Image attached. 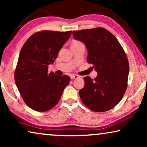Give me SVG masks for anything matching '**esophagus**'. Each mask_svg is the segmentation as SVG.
Returning <instances> with one entry per match:
<instances>
[{"label": "esophagus", "instance_id": "esophagus-1", "mask_svg": "<svg viewBox=\"0 0 147 147\" xmlns=\"http://www.w3.org/2000/svg\"><path fill=\"white\" fill-rule=\"evenodd\" d=\"M70 78H71V80H74V79H77V78H80V76L78 75H75V74H71V75L70 76Z\"/></svg>", "mask_w": 147, "mask_h": 147}]
</instances>
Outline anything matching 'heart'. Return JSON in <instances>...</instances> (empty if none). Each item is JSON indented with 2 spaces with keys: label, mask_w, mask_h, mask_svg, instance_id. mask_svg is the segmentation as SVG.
<instances>
[{
  "label": "heart",
  "mask_w": 147,
  "mask_h": 147,
  "mask_svg": "<svg viewBox=\"0 0 147 147\" xmlns=\"http://www.w3.org/2000/svg\"><path fill=\"white\" fill-rule=\"evenodd\" d=\"M80 43V42L78 41H74L73 42V43Z\"/></svg>",
  "instance_id": "obj_1"
}]
</instances>
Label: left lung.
Wrapping results in <instances>:
<instances>
[{"instance_id": "obj_1", "label": "left lung", "mask_w": 147, "mask_h": 147, "mask_svg": "<svg viewBox=\"0 0 147 147\" xmlns=\"http://www.w3.org/2000/svg\"><path fill=\"white\" fill-rule=\"evenodd\" d=\"M73 36L85 44L87 61L97 71L96 78H84L80 96L94 112L108 111L119 103L127 88L129 64L117 39L104 28L74 31Z\"/></svg>"}]
</instances>
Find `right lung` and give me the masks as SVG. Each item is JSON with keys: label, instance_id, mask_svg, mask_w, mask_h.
Wrapping results in <instances>:
<instances>
[{"label": "right lung", "instance_id": "add662e5", "mask_svg": "<svg viewBox=\"0 0 147 147\" xmlns=\"http://www.w3.org/2000/svg\"><path fill=\"white\" fill-rule=\"evenodd\" d=\"M71 31H42L31 35L19 53L15 72L16 86L25 104L38 112L47 111L59 101L69 84L68 76L48 72Z\"/></svg>", "mask_w": 147, "mask_h": 147}]
</instances>
